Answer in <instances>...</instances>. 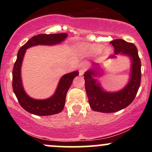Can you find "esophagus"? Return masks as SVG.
Masks as SVG:
<instances>
[{
	"label": "esophagus",
	"mask_w": 152,
	"mask_h": 152,
	"mask_svg": "<svg viewBox=\"0 0 152 152\" xmlns=\"http://www.w3.org/2000/svg\"><path fill=\"white\" fill-rule=\"evenodd\" d=\"M87 67H88V64L86 62H83L80 65V69H79V75L80 76H83L84 72L86 71Z\"/></svg>",
	"instance_id": "esophagus-1"
}]
</instances>
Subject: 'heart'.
I'll list each match as a JSON object with an SVG mask.
<instances>
[{
    "label": "heart",
    "mask_w": 152,
    "mask_h": 152,
    "mask_svg": "<svg viewBox=\"0 0 152 152\" xmlns=\"http://www.w3.org/2000/svg\"><path fill=\"white\" fill-rule=\"evenodd\" d=\"M78 49L81 53L87 54V55H96L100 53L102 50L103 56L107 57L111 53V49L109 47H106L104 48V46L101 44H96V43H92V44H89V43H82L78 45Z\"/></svg>",
    "instance_id": "1"
}]
</instances>
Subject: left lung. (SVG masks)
Segmentation results:
<instances>
[{
  "mask_svg": "<svg viewBox=\"0 0 152 152\" xmlns=\"http://www.w3.org/2000/svg\"><path fill=\"white\" fill-rule=\"evenodd\" d=\"M110 43L114 46L115 53L110 56V59L116 58L117 55L125 56L130 59L129 79L122 89L107 91L96 78L102 76L104 69L100 64H92L91 67L83 74L85 88L91 108L94 111L102 113L116 112L127 107L134 101L141 83V61L137 47L123 39H116Z\"/></svg>",
  "mask_w": 152,
  "mask_h": 152,
  "instance_id": "8db88e82",
  "label": "left lung"
}]
</instances>
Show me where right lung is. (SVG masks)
I'll return each mask as SVG.
<instances>
[{"label": "right lung", "mask_w": 152, "mask_h": 152, "mask_svg": "<svg viewBox=\"0 0 152 152\" xmlns=\"http://www.w3.org/2000/svg\"><path fill=\"white\" fill-rule=\"evenodd\" d=\"M68 34H39L32 37L20 48L13 69V90L20 105L26 111L37 116H50L62 111L65 105L66 96L74 78L78 76L74 71L64 74L59 80L56 89L51 96L46 99H36L29 96L24 90L21 78V66L26 50L38 45L54 46L67 38Z\"/></svg>", "instance_id": "obj_1"}]
</instances>
